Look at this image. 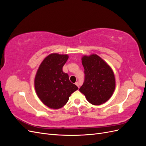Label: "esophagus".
Masks as SVG:
<instances>
[{"label": "esophagus", "mask_w": 146, "mask_h": 146, "mask_svg": "<svg viewBox=\"0 0 146 146\" xmlns=\"http://www.w3.org/2000/svg\"><path fill=\"white\" fill-rule=\"evenodd\" d=\"M75 84H76V85L78 86V88H79V83H78V82H77L75 83Z\"/></svg>", "instance_id": "1"}]
</instances>
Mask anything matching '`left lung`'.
Returning a JSON list of instances; mask_svg holds the SVG:
<instances>
[{
  "instance_id": "obj_1",
  "label": "left lung",
  "mask_w": 146,
  "mask_h": 146,
  "mask_svg": "<svg viewBox=\"0 0 146 146\" xmlns=\"http://www.w3.org/2000/svg\"><path fill=\"white\" fill-rule=\"evenodd\" d=\"M82 63L85 69V82L79 91L94 105L105 103L115 90L116 80L111 67L96 54L83 55Z\"/></svg>"
}]
</instances>
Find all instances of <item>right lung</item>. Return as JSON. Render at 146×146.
Listing matches in <instances>:
<instances>
[{
	"label": "right lung",
	"instance_id": "1",
	"mask_svg": "<svg viewBox=\"0 0 146 146\" xmlns=\"http://www.w3.org/2000/svg\"><path fill=\"white\" fill-rule=\"evenodd\" d=\"M67 54L53 53L47 55L39 65L35 77V89L38 98L48 108L60 109L78 87L69 81L63 67L67 61Z\"/></svg>",
	"mask_w": 146,
	"mask_h": 146
}]
</instances>
